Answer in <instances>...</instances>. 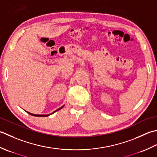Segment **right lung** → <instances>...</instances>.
I'll list each match as a JSON object with an SVG mask.
<instances>
[{
    "label": "right lung",
    "instance_id": "right-lung-1",
    "mask_svg": "<svg viewBox=\"0 0 157 157\" xmlns=\"http://www.w3.org/2000/svg\"><path fill=\"white\" fill-rule=\"evenodd\" d=\"M63 107V106H62L61 108H58V109L57 110H56L55 112H53V113H56V111H57V110H60V109H62V108ZM28 114H31L32 116H34V117H48V116H49V114H45V115H44V114H32V113H28ZM52 113V114H53Z\"/></svg>",
    "mask_w": 157,
    "mask_h": 157
}]
</instances>
